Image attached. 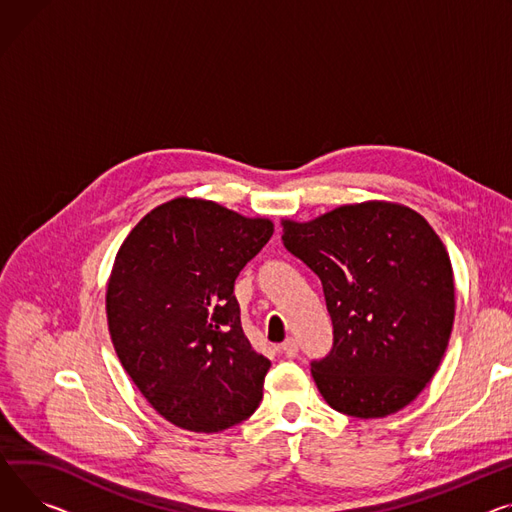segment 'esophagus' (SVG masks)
<instances>
[{"mask_svg": "<svg viewBox=\"0 0 512 512\" xmlns=\"http://www.w3.org/2000/svg\"><path fill=\"white\" fill-rule=\"evenodd\" d=\"M282 352L288 356V358H294L298 354V342L294 337H288L286 342L282 344Z\"/></svg>", "mask_w": 512, "mask_h": 512, "instance_id": "34e87169", "label": "esophagus"}]
</instances>
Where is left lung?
I'll use <instances>...</instances> for the list:
<instances>
[{
    "instance_id": "1",
    "label": "left lung",
    "mask_w": 512,
    "mask_h": 512,
    "mask_svg": "<svg viewBox=\"0 0 512 512\" xmlns=\"http://www.w3.org/2000/svg\"><path fill=\"white\" fill-rule=\"evenodd\" d=\"M286 249L319 276L333 350L311 374L333 410L385 418L432 381L455 321L449 253L428 220L397 201L346 203L282 220Z\"/></svg>"
}]
</instances>
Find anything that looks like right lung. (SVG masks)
I'll return each instance as SVG.
<instances>
[{
	"label": "right lung",
	"mask_w": 512,
	"mask_h": 512,
	"mask_svg": "<svg viewBox=\"0 0 512 512\" xmlns=\"http://www.w3.org/2000/svg\"><path fill=\"white\" fill-rule=\"evenodd\" d=\"M271 234L265 216L181 195L148 212L115 255L105 296L113 348L177 428L222 432L257 410L271 362L243 331L234 280Z\"/></svg>",
	"instance_id": "add662e5"
}]
</instances>
